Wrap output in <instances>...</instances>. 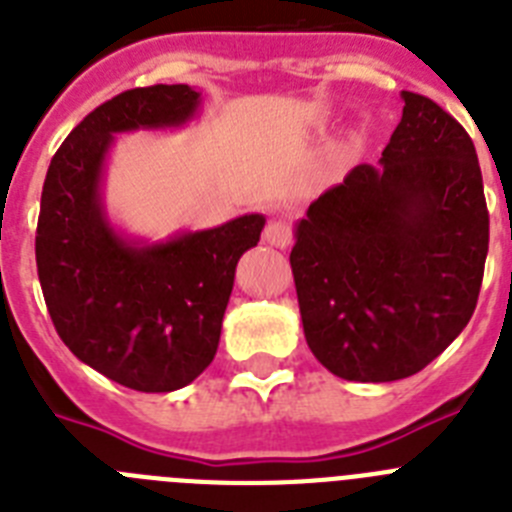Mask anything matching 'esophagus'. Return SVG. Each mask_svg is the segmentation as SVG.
Returning a JSON list of instances; mask_svg holds the SVG:
<instances>
[{
    "instance_id": "34e87169",
    "label": "esophagus",
    "mask_w": 512,
    "mask_h": 512,
    "mask_svg": "<svg viewBox=\"0 0 512 512\" xmlns=\"http://www.w3.org/2000/svg\"><path fill=\"white\" fill-rule=\"evenodd\" d=\"M264 241L274 248H289L292 241H295L292 225L284 223V220H271L264 230Z\"/></svg>"
}]
</instances>
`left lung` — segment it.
Masks as SVG:
<instances>
[{
  "label": "left lung",
  "mask_w": 512,
  "mask_h": 512,
  "mask_svg": "<svg viewBox=\"0 0 512 512\" xmlns=\"http://www.w3.org/2000/svg\"><path fill=\"white\" fill-rule=\"evenodd\" d=\"M379 166L359 164L295 228L289 264L315 359L348 382L418 374L467 328L487 246L472 138L423 94Z\"/></svg>",
  "instance_id": "left-lung-1"
}]
</instances>
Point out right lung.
Segmentation results:
<instances>
[{
  "label": "right lung",
  "mask_w": 512,
  "mask_h": 512,
  "mask_svg": "<svg viewBox=\"0 0 512 512\" xmlns=\"http://www.w3.org/2000/svg\"><path fill=\"white\" fill-rule=\"evenodd\" d=\"M200 102L187 84H156L99 104L61 143L40 197L35 261L58 336L76 359L138 392H174L210 366L235 266L266 223L253 212L158 243L110 223L102 182L115 135L182 128Z\"/></svg>",
  "instance_id": "obj_1"
}]
</instances>
